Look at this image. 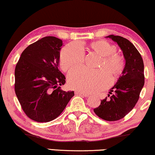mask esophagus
<instances>
[{
    "label": "esophagus",
    "mask_w": 155,
    "mask_h": 155,
    "mask_svg": "<svg viewBox=\"0 0 155 155\" xmlns=\"http://www.w3.org/2000/svg\"><path fill=\"white\" fill-rule=\"evenodd\" d=\"M75 94L76 95H81V96H84V97H88L90 94L88 93H83V92H80V91H75Z\"/></svg>",
    "instance_id": "obj_1"
}]
</instances>
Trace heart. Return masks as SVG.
Returning <instances> with one entry per match:
<instances>
[{"label": "heart", "mask_w": 155, "mask_h": 155, "mask_svg": "<svg viewBox=\"0 0 155 155\" xmlns=\"http://www.w3.org/2000/svg\"><path fill=\"white\" fill-rule=\"evenodd\" d=\"M89 50L101 57L98 70L92 71L80 69L69 74L68 83L70 87L83 93H94L106 88L110 83L119 78L124 69V57L116 54L117 48L105 40L93 41L88 45ZM85 54L81 46L70 43L60 52V67L68 72L83 65Z\"/></svg>", "instance_id": "obj_1"}]
</instances>
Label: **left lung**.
<instances>
[{
    "instance_id": "left-lung-1",
    "label": "left lung",
    "mask_w": 155,
    "mask_h": 155,
    "mask_svg": "<svg viewBox=\"0 0 155 155\" xmlns=\"http://www.w3.org/2000/svg\"><path fill=\"white\" fill-rule=\"evenodd\" d=\"M106 38L118 44L123 51L126 64L122 75L110 89L109 98L101 101L100 106L93 110L102 119L114 121L129 114L138 101L144 84V62L138 50L128 39L114 35Z\"/></svg>"
}]
</instances>
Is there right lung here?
<instances>
[{"label": "right lung", "mask_w": 155, "mask_h": 155, "mask_svg": "<svg viewBox=\"0 0 155 155\" xmlns=\"http://www.w3.org/2000/svg\"><path fill=\"white\" fill-rule=\"evenodd\" d=\"M62 41L46 37L24 49L15 68V92L28 118L49 122L58 117L74 95L60 89L65 77L60 71Z\"/></svg>", "instance_id": "right-lung-1"}]
</instances>
